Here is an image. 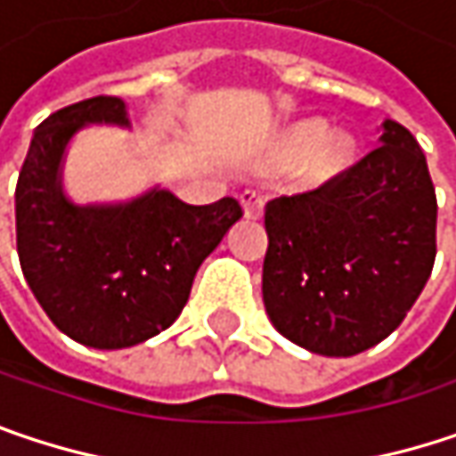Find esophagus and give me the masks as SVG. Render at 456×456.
<instances>
[{
  "label": "esophagus",
  "mask_w": 456,
  "mask_h": 456,
  "mask_svg": "<svg viewBox=\"0 0 456 456\" xmlns=\"http://www.w3.org/2000/svg\"><path fill=\"white\" fill-rule=\"evenodd\" d=\"M240 200H242V208H245V216L248 219H261L264 216V198L258 190L248 187L240 192Z\"/></svg>",
  "instance_id": "34e87169"
}]
</instances>
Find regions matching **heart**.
Instances as JSON below:
<instances>
[{"instance_id":"heart-1","label":"heart","mask_w":456,"mask_h":456,"mask_svg":"<svg viewBox=\"0 0 456 456\" xmlns=\"http://www.w3.org/2000/svg\"><path fill=\"white\" fill-rule=\"evenodd\" d=\"M350 148V138L342 130L326 133V125L313 119V122H303L287 133V138L281 141V148H279V159L287 164L308 159L315 175H329L339 164L347 161Z\"/></svg>"}]
</instances>
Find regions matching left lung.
<instances>
[{"instance_id":"obj_1","label":"left lung","mask_w":456,"mask_h":456,"mask_svg":"<svg viewBox=\"0 0 456 456\" xmlns=\"http://www.w3.org/2000/svg\"><path fill=\"white\" fill-rule=\"evenodd\" d=\"M379 148L300 195L266 206L264 305L289 342L350 357L387 339L436 261V190L407 127L387 119Z\"/></svg>"}]
</instances>
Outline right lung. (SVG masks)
<instances>
[{
	"instance_id": "right-lung-1",
	"label": "right lung",
	"mask_w": 456,
	"mask_h": 456,
	"mask_svg": "<svg viewBox=\"0 0 456 456\" xmlns=\"http://www.w3.org/2000/svg\"><path fill=\"white\" fill-rule=\"evenodd\" d=\"M86 125L127 127L125 102L94 96L36 127L15 187L18 256L60 331L86 347L122 350L177 321L195 271L242 208L234 198L190 206L159 187L127 203H72L62 190L64 148Z\"/></svg>"
}]
</instances>
